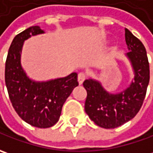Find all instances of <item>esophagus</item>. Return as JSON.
I'll use <instances>...</instances> for the list:
<instances>
[{
  "label": "esophagus",
  "instance_id": "obj_1",
  "mask_svg": "<svg viewBox=\"0 0 153 153\" xmlns=\"http://www.w3.org/2000/svg\"><path fill=\"white\" fill-rule=\"evenodd\" d=\"M85 78H86V75H85V73H83V72L79 73V74H78V82H79V84L81 85L83 83L84 80L85 79Z\"/></svg>",
  "mask_w": 153,
  "mask_h": 153
}]
</instances>
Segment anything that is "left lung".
Instances as JSON below:
<instances>
[{"label": "left lung", "mask_w": 153, "mask_h": 153, "mask_svg": "<svg viewBox=\"0 0 153 153\" xmlns=\"http://www.w3.org/2000/svg\"><path fill=\"white\" fill-rule=\"evenodd\" d=\"M128 52L126 56L133 67L134 78L123 92L111 94L95 79L84 81L87 97L85 110L90 119L103 128H116L136 116L142 106L150 80V69L146 50L140 39L125 30Z\"/></svg>", "instance_id": "obj_1"}]
</instances>
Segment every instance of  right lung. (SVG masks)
Instances as JSON below:
<instances>
[{"mask_svg": "<svg viewBox=\"0 0 153 153\" xmlns=\"http://www.w3.org/2000/svg\"><path fill=\"white\" fill-rule=\"evenodd\" d=\"M41 33L43 30L35 25L13 38L6 60L5 82L12 105L19 117L33 127L47 128L58 122L63 103L79 83L76 73L46 82H36L26 76L20 64L24 41Z\"/></svg>", "mask_w": 153, "mask_h": 153, "instance_id": "add662e5", "label": "right lung"}]
</instances>
